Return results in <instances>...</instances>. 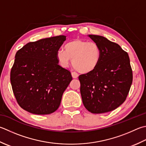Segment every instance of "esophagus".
Returning a JSON list of instances; mask_svg holds the SVG:
<instances>
[{
    "mask_svg": "<svg viewBox=\"0 0 146 146\" xmlns=\"http://www.w3.org/2000/svg\"><path fill=\"white\" fill-rule=\"evenodd\" d=\"M71 75H72L73 78H76L78 76V74L75 72V71H73V72H71Z\"/></svg>",
    "mask_w": 146,
    "mask_h": 146,
    "instance_id": "34e87169",
    "label": "esophagus"
}]
</instances>
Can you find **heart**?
Segmentation results:
<instances>
[{
  "label": "heart",
  "mask_w": 146,
  "mask_h": 146,
  "mask_svg": "<svg viewBox=\"0 0 146 146\" xmlns=\"http://www.w3.org/2000/svg\"><path fill=\"white\" fill-rule=\"evenodd\" d=\"M64 48L65 50L60 49L56 54L61 66L68 67L72 59L73 66L80 73H90L98 67L101 50L96 43L76 38L68 42Z\"/></svg>",
  "instance_id": "obj_1"
}]
</instances>
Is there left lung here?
I'll return each mask as SVG.
<instances>
[{"label": "left lung", "mask_w": 146, "mask_h": 146, "mask_svg": "<svg viewBox=\"0 0 146 146\" xmlns=\"http://www.w3.org/2000/svg\"><path fill=\"white\" fill-rule=\"evenodd\" d=\"M88 36L99 45L101 56L95 70L78 76L83 104L92 113L110 112L123 103L130 91L133 73L129 56L104 36Z\"/></svg>", "instance_id": "left-lung-1"}]
</instances>
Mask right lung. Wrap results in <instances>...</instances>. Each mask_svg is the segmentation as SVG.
Wrapping results in <instances>:
<instances>
[{
    "mask_svg": "<svg viewBox=\"0 0 146 146\" xmlns=\"http://www.w3.org/2000/svg\"><path fill=\"white\" fill-rule=\"evenodd\" d=\"M66 36L31 42L17 51L11 70L14 95L19 106L35 115L58 109L62 94L72 80L70 70L61 66L57 52Z\"/></svg>",
    "mask_w": 146,
    "mask_h": 146,
    "instance_id": "obj_1",
    "label": "right lung"
}]
</instances>
